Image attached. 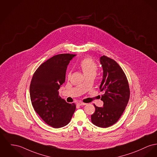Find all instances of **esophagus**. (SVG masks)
Here are the masks:
<instances>
[{"label":"esophagus","instance_id":"obj_1","mask_svg":"<svg viewBox=\"0 0 157 157\" xmlns=\"http://www.w3.org/2000/svg\"><path fill=\"white\" fill-rule=\"evenodd\" d=\"M86 103H83V102H77V104H76V105H78V106L85 105H86Z\"/></svg>","mask_w":157,"mask_h":157}]
</instances>
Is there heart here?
Masks as SVG:
<instances>
[{
	"label": "heart",
	"mask_w": 157,
	"mask_h": 157,
	"mask_svg": "<svg viewBox=\"0 0 157 157\" xmlns=\"http://www.w3.org/2000/svg\"><path fill=\"white\" fill-rule=\"evenodd\" d=\"M79 67L81 69L85 76L90 75H95L97 70V66L96 63L89 57L82 59L80 62ZM70 75L71 73L69 72L67 74V76H70Z\"/></svg>",
	"instance_id": "obj_1"
}]
</instances>
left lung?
Masks as SVG:
<instances>
[{
    "label": "left lung",
    "mask_w": 157,
    "mask_h": 157,
    "mask_svg": "<svg viewBox=\"0 0 157 157\" xmlns=\"http://www.w3.org/2000/svg\"><path fill=\"white\" fill-rule=\"evenodd\" d=\"M103 75L100 90L103 107H95L91 115V121L97 126L108 128L120 119L129 101V83L119 64L109 57L102 56L100 58Z\"/></svg>",
    "instance_id": "obj_1"
}]
</instances>
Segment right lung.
I'll list each match as a JSON object with an SVG mask.
<instances>
[{
    "instance_id": "1",
    "label": "right lung",
    "mask_w": 157,
    "mask_h": 157,
    "mask_svg": "<svg viewBox=\"0 0 157 157\" xmlns=\"http://www.w3.org/2000/svg\"><path fill=\"white\" fill-rule=\"evenodd\" d=\"M75 55L54 56L40 65L33 75L29 94L32 105L40 117L54 128L67 125L76 109L59 96L58 90L65 82L67 66Z\"/></svg>"
}]
</instances>
